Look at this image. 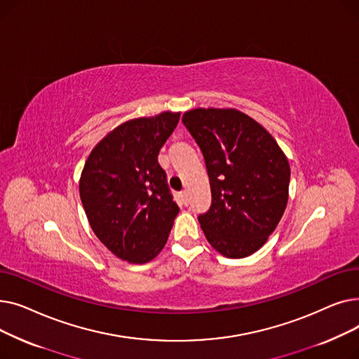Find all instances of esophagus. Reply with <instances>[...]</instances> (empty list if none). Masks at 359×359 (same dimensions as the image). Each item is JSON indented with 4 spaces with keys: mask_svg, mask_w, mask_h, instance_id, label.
<instances>
[{
    "mask_svg": "<svg viewBox=\"0 0 359 359\" xmlns=\"http://www.w3.org/2000/svg\"><path fill=\"white\" fill-rule=\"evenodd\" d=\"M180 198H182V202H183L184 205H187V203H189V194H187L186 191L180 192Z\"/></svg>",
    "mask_w": 359,
    "mask_h": 359,
    "instance_id": "esophagus-1",
    "label": "esophagus"
}]
</instances>
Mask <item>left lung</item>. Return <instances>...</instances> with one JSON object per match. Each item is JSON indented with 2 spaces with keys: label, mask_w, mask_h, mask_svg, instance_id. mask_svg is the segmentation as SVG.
<instances>
[{
  "label": "left lung",
  "mask_w": 359,
  "mask_h": 359,
  "mask_svg": "<svg viewBox=\"0 0 359 359\" xmlns=\"http://www.w3.org/2000/svg\"><path fill=\"white\" fill-rule=\"evenodd\" d=\"M202 151L212 202L198 217L221 255L240 259L259 250L288 202L291 170L269 132L236 109H194L182 118Z\"/></svg>",
  "instance_id": "8db88e82"
}]
</instances>
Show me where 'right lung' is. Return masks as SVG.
<instances>
[{
    "label": "right lung",
    "mask_w": 359,
    "mask_h": 359,
    "mask_svg": "<svg viewBox=\"0 0 359 359\" xmlns=\"http://www.w3.org/2000/svg\"><path fill=\"white\" fill-rule=\"evenodd\" d=\"M179 118L164 111L128 121L94 147L84 164L80 198L86 215L94 234L122 260L154 259L179 214L157 160Z\"/></svg>",
    "instance_id": "right-lung-1"
}]
</instances>
